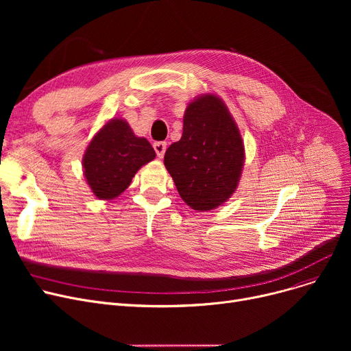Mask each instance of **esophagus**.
Returning <instances> with one entry per match:
<instances>
[{"label":"esophagus","instance_id":"34e87169","mask_svg":"<svg viewBox=\"0 0 351 351\" xmlns=\"http://www.w3.org/2000/svg\"><path fill=\"white\" fill-rule=\"evenodd\" d=\"M154 149H155V152H156V155H158L159 158H163L165 151H166V142H162V141L155 142V143H154Z\"/></svg>","mask_w":351,"mask_h":351}]
</instances>
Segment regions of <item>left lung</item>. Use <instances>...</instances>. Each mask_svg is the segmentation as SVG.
<instances>
[{
    "mask_svg": "<svg viewBox=\"0 0 351 351\" xmlns=\"http://www.w3.org/2000/svg\"><path fill=\"white\" fill-rule=\"evenodd\" d=\"M243 159V141L226 105L205 95L186 108L182 138L163 162L180 197L195 210H212L236 191Z\"/></svg>",
    "mask_w": 351,
    "mask_h": 351,
    "instance_id": "8db88e82",
    "label": "left lung"
}]
</instances>
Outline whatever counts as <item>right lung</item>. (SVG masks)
I'll list each match as a JSON object with an SVG mask.
<instances>
[{"label": "right lung", "instance_id": "obj_1", "mask_svg": "<svg viewBox=\"0 0 351 351\" xmlns=\"http://www.w3.org/2000/svg\"><path fill=\"white\" fill-rule=\"evenodd\" d=\"M155 156L151 143L135 136L128 122L112 119L86 147L84 173L98 199H114L131 185L141 166Z\"/></svg>", "mask_w": 351, "mask_h": 351}]
</instances>
